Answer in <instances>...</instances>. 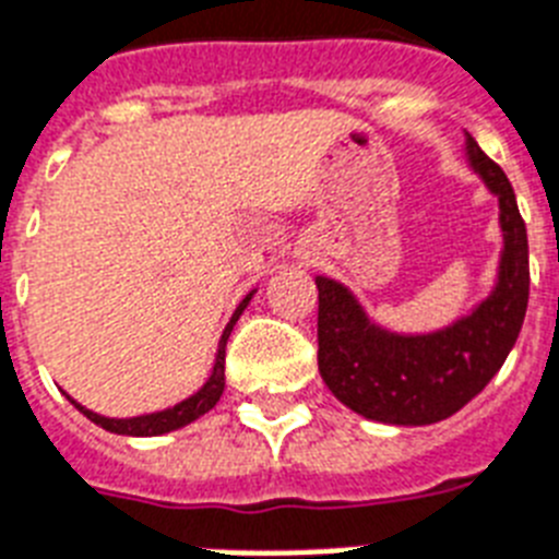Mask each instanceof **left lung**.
<instances>
[{
	"label": "left lung",
	"instance_id": "8db88e82",
	"mask_svg": "<svg viewBox=\"0 0 559 559\" xmlns=\"http://www.w3.org/2000/svg\"><path fill=\"white\" fill-rule=\"evenodd\" d=\"M466 156L500 201L497 284L466 318L429 335H397L358 298L318 275V369L352 412L395 426H429L461 412L503 367L528 307V238L506 173L466 133Z\"/></svg>",
	"mask_w": 559,
	"mask_h": 559
}]
</instances>
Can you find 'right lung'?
Segmentation results:
<instances>
[{
  "label": "right lung",
  "mask_w": 559,
  "mask_h": 559,
  "mask_svg": "<svg viewBox=\"0 0 559 559\" xmlns=\"http://www.w3.org/2000/svg\"><path fill=\"white\" fill-rule=\"evenodd\" d=\"M252 293L243 298L241 304L236 307V312H233V318H229V323L224 326V335L222 341H218V352H215V367H213V374L207 378V383L195 392V395H190L187 401L176 403V406H170V409H162V412H153V415H139V417H105V415H96V412L84 409L82 403H76L73 397H70V403L76 406L79 412H82L87 420H93L96 426H102V429L112 431V435H130V438H156V435H167V431H176L181 429V426L192 424V420H199L204 412H210L218 403V397H222L224 392V349H227V337L229 332H233V326H236V321L241 318V312L247 309V304H250Z\"/></svg>",
  "instance_id": "add662e5"
}]
</instances>
